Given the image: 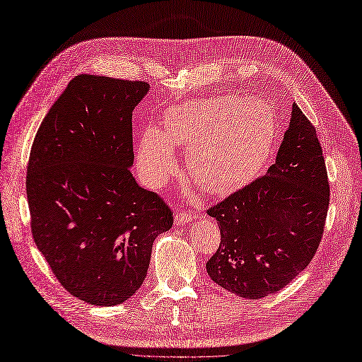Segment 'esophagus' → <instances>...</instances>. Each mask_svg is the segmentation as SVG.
Here are the masks:
<instances>
[{"label": "esophagus", "instance_id": "esophagus-1", "mask_svg": "<svg viewBox=\"0 0 362 362\" xmlns=\"http://www.w3.org/2000/svg\"><path fill=\"white\" fill-rule=\"evenodd\" d=\"M192 219H195L194 215H189L188 211H180V213H177L176 216H174V223H176V225H186V223H189Z\"/></svg>", "mask_w": 362, "mask_h": 362}]
</instances>
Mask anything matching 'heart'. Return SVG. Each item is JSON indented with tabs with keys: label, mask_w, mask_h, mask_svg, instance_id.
<instances>
[{
	"label": "heart",
	"mask_w": 362,
	"mask_h": 362,
	"mask_svg": "<svg viewBox=\"0 0 362 362\" xmlns=\"http://www.w3.org/2000/svg\"><path fill=\"white\" fill-rule=\"evenodd\" d=\"M276 115L258 98L221 95L174 107L163 131L149 127L137 146V167L144 182L163 185L176 171L173 146L188 149L191 179L209 194L242 188L264 168L276 137Z\"/></svg>",
	"instance_id": "1"
}]
</instances>
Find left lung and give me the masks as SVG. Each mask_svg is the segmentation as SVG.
<instances>
[{
	"label": "left lung",
	"mask_w": 362,
	"mask_h": 362,
	"mask_svg": "<svg viewBox=\"0 0 362 362\" xmlns=\"http://www.w3.org/2000/svg\"><path fill=\"white\" fill-rule=\"evenodd\" d=\"M329 182L316 129L293 103L276 163L264 176L211 206L221 245L206 269L237 297L285 288L313 259L324 234Z\"/></svg>",
	"instance_id": "obj_1"
}]
</instances>
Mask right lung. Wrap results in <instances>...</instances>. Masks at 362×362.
I'll return each instance as SVG.
<instances>
[{"label":"right lung","mask_w":362,"mask_h":362,"mask_svg":"<svg viewBox=\"0 0 362 362\" xmlns=\"http://www.w3.org/2000/svg\"><path fill=\"white\" fill-rule=\"evenodd\" d=\"M149 83L76 76L40 125L26 170L31 231L71 296L92 305L131 298L153 240L173 225L158 194L132 177V110Z\"/></svg>","instance_id":"add662e5"}]
</instances>
